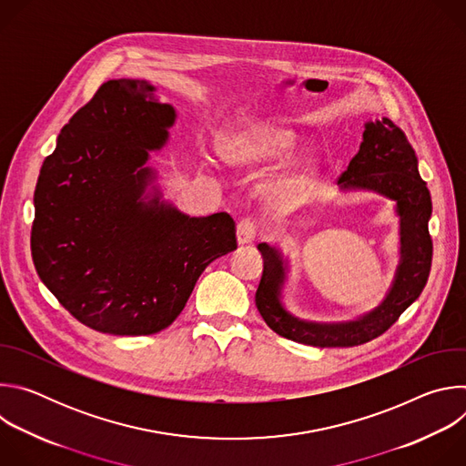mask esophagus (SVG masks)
Masks as SVG:
<instances>
[{
  "mask_svg": "<svg viewBox=\"0 0 466 466\" xmlns=\"http://www.w3.org/2000/svg\"><path fill=\"white\" fill-rule=\"evenodd\" d=\"M256 234H258V225H256V221L252 218H243L238 223V241L241 245L252 243L256 239Z\"/></svg>",
  "mask_w": 466,
  "mask_h": 466,
  "instance_id": "esophagus-1",
  "label": "esophagus"
}]
</instances>
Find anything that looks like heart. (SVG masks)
Instances as JSON below:
<instances>
[{
    "instance_id": "heart-1",
    "label": "heart",
    "mask_w": 466,
    "mask_h": 466,
    "mask_svg": "<svg viewBox=\"0 0 466 466\" xmlns=\"http://www.w3.org/2000/svg\"><path fill=\"white\" fill-rule=\"evenodd\" d=\"M295 146L293 132L275 121L241 117L225 140V157L243 167H259L286 158ZM304 186L302 175H280L271 180L269 189L289 195Z\"/></svg>"
}]
</instances>
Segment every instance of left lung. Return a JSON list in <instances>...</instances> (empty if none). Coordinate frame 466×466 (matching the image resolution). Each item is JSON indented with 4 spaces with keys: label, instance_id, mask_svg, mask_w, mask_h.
Segmentation results:
<instances>
[{
    "label": "left lung",
    "instance_id": "1",
    "mask_svg": "<svg viewBox=\"0 0 466 466\" xmlns=\"http://www.w3.org/2000/svg\"><path fill=\"white\" fill-rule=\"evenodd\" d=\"M338 182L341 187L372 189L394 198L400 214L402 259L389 295L374 311L341 324L306 322L289 315L280 304L282 259L273 247L258 245L263 256V275L256 289L259 315L279 336L320 349L358 347L380 338L420 297L433 256V241L428 230L431 195L419 175L415 149L400 127L387 117L367 123L361 147Z\"/></svg>",
    "mask_w": 466,
    "mask_h": 466
}]
</instances>
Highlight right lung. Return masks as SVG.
<instances>
[{
  "label": "right lung",
  "instance_id": "1",
  "mask_svg": "<svg viewBox=\"0 0 466 466\" xmlns=\"http://www.w3.org/2000/svg\"><path fill=\"white\" fill-rule=\"evenodd\" d=\"M175 110L140 79H114L66 123L35 189L31 254L56 300L85 326L151 336L184 309L197 279L238 247L225 214L187 218L144 193Z\"/></svg>",
  "mask_w": 466,
  "mask_h": 466
}]
</instances>
